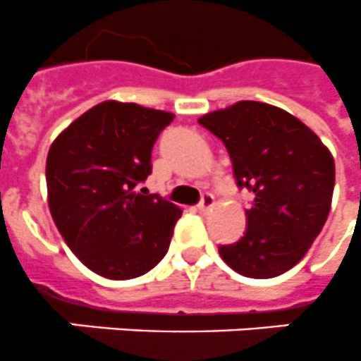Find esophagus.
I'll return each instance as SVG.
<instances>
[{"mask_svg": "<svg viewBox=\"0 0 361 361\" xmlns=\"http://www.w3.org/2000/svg\"><path fill=\"white\" fill-rule=\"evenodd\" d=\"M213 206H215V196L211 195V192H206V195H202V200H200V204H198V209H200V211H209Z\"/></svg>", "mask_w": 361, "mask_h": 361, "instance_id": "esophagus-1", "label": "esophagus"}]
</instances>
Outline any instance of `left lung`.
Segmentation results:
<instances>
[{
	"label": "left lung",
	"mask_w": 361,
	"mask_h": 361,
	"mask_svg": "<svg viewBox=\"0 0 361 361\" xmlns=\"http://www.w3.org/2000/svg\"><path fill=\"white\" fill-rule=\"evenodd\" d=\"M198 124L222 140L239 189L254 192L247 231L219 254L247 278H274L304 257L332 204L336 165L317 135L293 114L237 102Z\"/></svg>",
	"instance_id": "1"
}]
</instances>
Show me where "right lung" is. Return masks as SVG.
<instances>
[{"mask_svg":"<svg viewBox=\"0 0 361 361\" xmlns=\"http://www.w3.org/2000/svg\"><path fill=\"white\" fill-rule=\"evenodd\" d=\"M174 114L104 102L59 135L46 161L55 226L90 271L130 280L169 252L181 209L139 185L152 174V148Z\"/></svg>","mask_w":361,"mask_h":361,"instance_id":"add662e5","label":"right lung"}]
</instances>
